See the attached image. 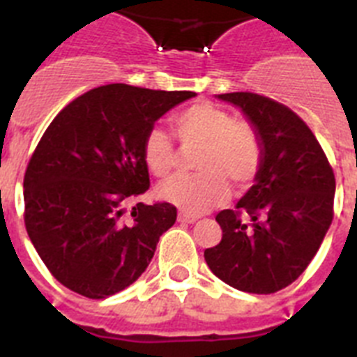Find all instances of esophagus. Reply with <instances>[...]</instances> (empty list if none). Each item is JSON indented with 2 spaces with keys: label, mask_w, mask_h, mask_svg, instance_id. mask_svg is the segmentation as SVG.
<instances>
[{
  "label": "esophagus",
  "mask_w": 357,
  "mask_h": 357,
  "mask_svg": "<svg viewBox=\"0 0 357 357\" xmlns=\"http://www.w3.org/2000/svg\"><path fill=\"white\" fill-rule=\"evenodd\" d=\"M197 219H199V215H192V213H187V212H179L178 213V221L179 222H188V225H192V222H196Z\"/></svg>",
  "instance_id": "34e87169"
}]
</instances>
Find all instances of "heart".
Masks as SVG:
<instances>
[{
	"label": "heart",
	"mask_w": 357,
	"mask_h": 357,
	"mask_svg": "<svg viewBox=\"0 0 357 357\" xmlns=\"http://www.w3.org/2000/svg\"><path fill=\"white\" fill-rule=\"evenodd\" d=\"M174 135L183 147H199L194 176H178L158 188V196L188 213H203L230 197V185L248 188L257 179L264 147L252 122L234 119L225 107L197 102L172 119ZM142 158L156 178H167L178 163L174 140L158 127L145 135Z\"/></svg>",
	"instance_id": "heart-1"
}]
</instances>
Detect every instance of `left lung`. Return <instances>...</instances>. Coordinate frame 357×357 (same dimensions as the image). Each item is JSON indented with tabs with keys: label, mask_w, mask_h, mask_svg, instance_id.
<instances>
[{
	"label": "left lung",
	"mask_w": 357,
	"mask_h": 357,
	"mask_svg": "<svg viewBox=\"0 0 357 357\" xmlns=\"http://www.w3.org/2000/svg\"><path fill=\"white\" fill-rule=\"evenodd\" d=\"M219 98L241 107L255 126L264 160L237 206L215 215L222 238L204 250V260L235 289L277 293L305 271L333 222V167L307 123L287 105L250 91Z\"/></svg>",
	"instance_id": "1"
}]
</instances>
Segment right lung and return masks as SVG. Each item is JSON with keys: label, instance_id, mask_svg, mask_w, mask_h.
Masks as SVG:
<instances>
[{"label": "right lung", "instance_id": "obj_1", "mask_svg": "<svg viewBox=\"0 0 357 357\" xmlns=\"http://www.w3.org/2000/svg\"><path fill=\"white\" fill-rule=\"evenodd\" d=\"M192 97L107 84L52 120L24 172V226L64 287L100 300L145 271L178 212L170 203H136L126 213L151 183L142 144L160 116Z\"/></svg>", "mask_w": 357, "mask_h": 357}]
</instances>
